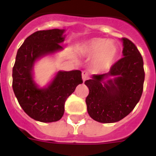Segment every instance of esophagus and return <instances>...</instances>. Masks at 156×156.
<instances>
[{"label":"esophagus","mask_w":156,"mask_h":156,"mask_svg":"<svg viewBox=\"0 0 156 156\" xmlns=\"http://www.w3.org/2000/svg\"><path fill=\"white\" fill-rule=\"evenodd\" d=\"M82 78L83 82H85L87 80H88L90 78V75L87 71H83L82 72Z\"/></svg>","instance_id":"34e87169"}]
</instances>
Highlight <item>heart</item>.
I'll return each mask as SVG.
<instances>
[{"label":"heart","instance_id":"b5f03b06","mask_svg":"<svg viewBox=\"0 0 156 156\" xmlns=\"http://www.w3.org/2000/svg\"><path fill=\"white\" fill-rule=\"evenodd\" d=\"M82 52L92 57V64L98 71H107L116 61L118 46L113 41L94 38L82 47Z\"/></svg>","mask_w":156,"mask_h":156}]
</instances>
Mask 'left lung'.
<instances>
[{"label": "left lung", "mask_w": 156, "mask_h": 156, "mask_svg": "<svg viewBox=\"0 0 156 156\" xmlns=\"http://www.w3.org/2000/svg\"><path fill=\"white\" fill-rule=\"evenodd\" d=\"M123 42L124 57L107 73L92 76L85 81L89 88L86 98L91 118L101 123H114L133 111L143 91V58L138 48L126 38Z\"/></svg>", "instance_id": "8db88e82"}]
</instances>
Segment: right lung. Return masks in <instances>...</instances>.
<instances>
[{
	"instance_id": "right-lung-1",
	"label": "right lung",
	"mask_w": 156,
	"mask_h": 156,
	"mask_svg": "<svg viewBox=\"0 0 156 156\" xmlns=\"http://www.w3.org/2000/svg\"><path fill=\"white\" fill-rule=\"evenodd\" d=\"M64 29L38 31L25 40L17 52L12 70V87L20 106L30 118L44 123L60 120L67 98L83 83L81 71H59L48 87L33 80L34 63L40 57L62 49Z\"/></svg>"
}]
</instances>
